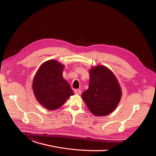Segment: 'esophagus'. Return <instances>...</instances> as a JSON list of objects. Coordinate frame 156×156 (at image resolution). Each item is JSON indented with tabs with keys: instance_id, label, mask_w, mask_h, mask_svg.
Instances as JSON below:
<instances>
[{
	"instance_id": "1",
	"label": "esophagus",
	"mask_w": 156,
	"mask_h": 156,
	"mask_svg": "<svg viewBox=\"0 0 156 156\" xmlns=\"http://www.w3.org/2000/svg\"><path fill=\"white\" fill-rule=\"evenodd\" d=\"M74 93L76 94H81V90L79 89H75L74 90Z\"/></svg>"
}]
</instances>
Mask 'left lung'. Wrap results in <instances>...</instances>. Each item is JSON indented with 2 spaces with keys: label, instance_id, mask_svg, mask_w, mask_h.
<instances>
[{
  "label": "left lung",
  "instance_id": "obj_1",
  "mask_svg": "<svg viewBox=\"0 0 156 156\" xmlns=\"http://www.w3.org/2000/svg\"><path fill=\"white\" fill-rule=\"evenodd\" d=\"M121 88L114 74L107 67L98 66L90 71V84L82 98L95 116H105L120 102Z\"/></svg>",
  "mask_w": 156,
  "mask_h": 156
}]
</instances>
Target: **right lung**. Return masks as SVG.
<instances>
[{
  "label": "right lung",
  "instance_id": "right-lung-1",
  "mask_svg": "<svg viewBox=\"0 0 156 156\" xmlns=\"http://www.w3.org/2000/svg\"><path fill=\"white\" fill-rule=\"evenodd\" d=\"M63 68L64 66L56 60H48L41 66L33 80L37 100L48 110L60 107L74 94L62 77Z\"/></svg>",
  "mask_w": 156,
  "mask_h": 156
}]
</instances>
